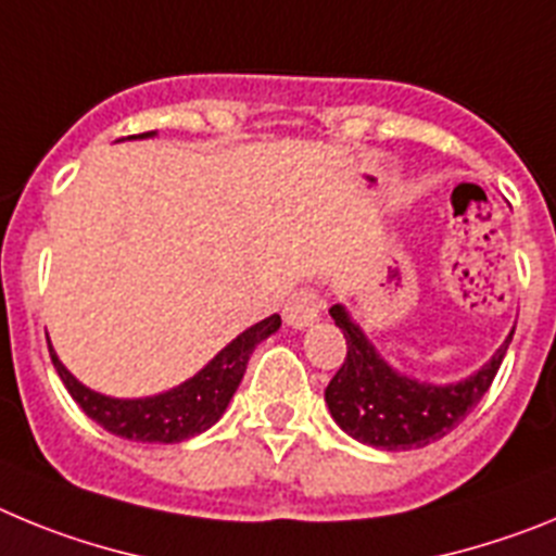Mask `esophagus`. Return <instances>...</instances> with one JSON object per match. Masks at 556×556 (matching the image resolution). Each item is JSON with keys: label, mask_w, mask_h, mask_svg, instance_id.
Segmentation results:
<instances>
[{"label": "esophagus", "mask_w": 556, "mask_h": 556, "mask_svg": "<svg viewBox=\"0 0 556 556\" xmlns=\"http://www.w3.org/2000/svg\"><path fill=\"white\" fill-rule=\"evenodd\" d=\"M323 306H326V303H323L317 289L301 287L298 292L289 294L287 306H283V320H287V326L292 328H306L320 317Z\"/></svg>", "instance_id": "obj_1"}]
</instances>
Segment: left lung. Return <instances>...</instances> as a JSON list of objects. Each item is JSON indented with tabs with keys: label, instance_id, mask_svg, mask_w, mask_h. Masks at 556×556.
<instances>
[{
	"label": "left lung",
	"instance_id": "1",
	"mask_svg": "<svg viewBox=\"0 0 556 556\" xmlns=\"http://www.w3.org/2000/svg\"><path fill=\"white\" fill-rule=\"evenodd\" d=\"M331 317L345 333L348 356L328 381L326 404L339 429L384 451L424 448L454 431L490 390L515 333L479 372L459 384L434 387L392 370L345 308L331 306Z\"/></svg>",
	"mask_w": 556,
	"mask_h": 556
}]
</instances>
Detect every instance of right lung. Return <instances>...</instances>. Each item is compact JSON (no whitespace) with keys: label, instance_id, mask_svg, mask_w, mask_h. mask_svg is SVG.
I'll list each match as a JSON object with an SVG mask.
<instances>
[{"label":"right lung","instance_id":"1","mask_svg":"<svg viewBox=\"0 0 556 556\" xmlns=\"http://www.w3.org/2000/svg\"><path fill=\"white\" fill-rule=\"evenodd\" d=\"M141 136H152V132H141ZM278 328H281L278 314L255 323L253 328L239 333L225 351L211 358L198 376L164 395L139 397V401H119V397L88 390L61 365L52 345H49V356H52V365L66 384L68 395L75 397L80 409L105 431L125 437V440H136V443H180V440H189L217 424L248 370L250 353Z\"/></svg>","mask_w":556,"mask_h":556}]
</instances>
